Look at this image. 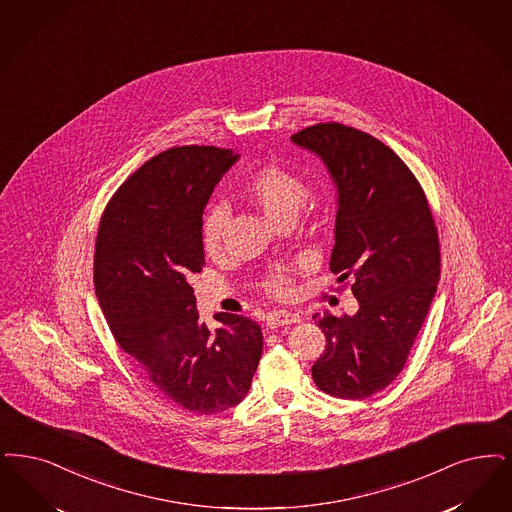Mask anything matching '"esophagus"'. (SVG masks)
<instances>
[{
  "label": "esophagus",
  "mask_w": 512,
  "mask_h": 512,
  "mask_svg": "<svg viewBox=\"0 0 512 512\" xmlns=\"http://www.w3.org/2000/svg\"><path fill=\"white\" fill-rule=\"evenodd\" d=\"M301 322V316L295 312H287V310H274L268 314L266 318V326L270 329L284 328Z\"/></svg>",
  "instance_id": "esophagus-1"
}]
</instances>
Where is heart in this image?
Wrapping results in <instances>:
<instances>
[{
    "label": "heart",
    "mask_w": 512,
    "mask_h": 512,
    "mask_svg": "<svg viewBox=\"0 0 512 512\" xmlns=\"http://www.w3.org/2000/svg\"><path fill=\"white\" fill-rule=\"evenodd\" d=\"M246 194L251 204L257 205L265 213L268 221L280 225L289 219H297L299 211L307 202L308 188L305 181L295 173H289L282 167H265L251 177V181L247 183ZM226 219L228 213L223 205H215L205 213L202 238L205 251L209 255L221 253ZM266 289L276 297L287 295L291 282L286 272L276 270L274 274H270L266 280Z\"/></svg>",
    "instance_id": "b5f03b06"
}]
</instances>
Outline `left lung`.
I'll use <instances>...</instances> for the list:
<instances>
[{"label": "left lung", "mask_w": 512, "mask_h": 512, "mask_svg": "<svg viewBox=\"0 0 512 512\" xmlns=\"http://www.w3.org/2000/svg\"><path fill=\"white\" fill-rule=\"evenodd\" d=\"M291 143L318 156L337 192L329 268L354 276L356 314H314L326 350L312 379L335 398L389 387L408 360L440 280L438 234L423 188L387 144L341 123L312 125Z\"/></svg>", "instance_id": "1"}]
</instances>
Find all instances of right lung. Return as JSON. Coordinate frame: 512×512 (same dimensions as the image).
Here are the masks:
<instances>
[{
	"mask_svg": "<svg viewBox=\"0 0 512 512\" xmlns=\"http://www.w3.org/2000/svg\"><path fill=\"white\" fill-rule=\"evenodd\" d=\"M238 160L217 146L154 156L106 205L95 246V293L114 339L167 400L204 415L246 398L263 354L246 316L219 312L215 331L200 322L190 286L205 263V205Z\"/></svg>",
	"mask_w": 512,
	"mask_h": 512,
	"instance_id": "add662e5",
	"label": "right lung"
}]
</instances>
